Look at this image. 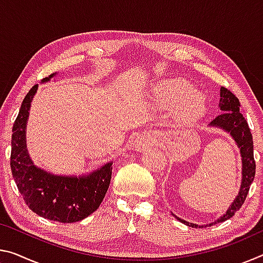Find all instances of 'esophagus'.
Listing matches in <instances>:
<instances>
[{
	"label": "esophagus",
	"instance_id": "esophagus-1",
	"mask_svg": "<svg viewBox=\"0 0 263 263\" xmlns=\"http://www.w3.org/2000/svg\"><path fill=\"white\" fill-rule=\"evenodd\" d=\"M153 141H154V136H151L147 138V139H144L141 142H139V147L140 146H147L148 144H151V142H153Z\"/></svg>",
	"mask_w": 263,
	"mask_h": 263
}]
</instances>
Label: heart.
<instances>
[{
    "instance_id": "heart-1",
    "label": "heart",
    "mask_w": 263,
    "mask_h": 263,
    "mask_svg": "<svg viewBox=\"0 0 263 263\" xmlns=\"http://www.w3.org/2000/svg\"><path fill=\"white\" fill-rule=\"evenodd\" d=\"M191 84L183 80H175L166 84L161 91V97L171 103L180 102L182 112L186 115L197 114L203 108V99L198 92H191Z\"/></svg>"
}]
</instances>
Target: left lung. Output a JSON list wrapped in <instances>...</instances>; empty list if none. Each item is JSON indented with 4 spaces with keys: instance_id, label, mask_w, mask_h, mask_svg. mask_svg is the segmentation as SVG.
<instances>
[{
    "instance_id": "1",
    "label": "left lung",
    "mask_w": 263,
    "mask_h": 263,
    "mask_svg": "<svg viewBox=\"0 0 263 263\" xmlns=\"http://www.w3.org/2000/svg\"><path fill=\"white\" fill-rule=\"evenodd\" d=\"M220 110L222 112L217 116L210 123V125L219 126L224 128L230 135L233 137V139L237 142V145L240 148V153H241L242 158V182L241 188H240L239 195L237 198L234 199L232 205L222 217L219 219L212 222L211 225H215L217 222H221L230 219L231 217L235 215V212L239 211V209L242 206V204L246 201V197L249 191V186H251L253 180L255 176V160H254V153H253V137L251 133V128L248 126V123L242 114L240 112V102L238 97L235 96L232 91L229 90L228 88L221 87L220 88ZM177 220H180L183 224L190 226V228H198V225L193 224V222H188L181 218L176 217ZM199 228H204V226H199Z\"/></svg>"
}]
</instances>
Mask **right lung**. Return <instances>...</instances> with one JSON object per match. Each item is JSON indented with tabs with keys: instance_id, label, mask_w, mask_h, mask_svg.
I'll return each mask as SVG.
<instances>
[{
	"instance_id": "add662e5",
	"label": "right lung",
	"mask_w": 263,
	"mask_h": 263,
	"mask_svg": "<svg viewBox=\"0 0 263 263\" xmlns=\"http://www.w3.org/2000/svg\"><path fill=\"white\" fill-rule=\"evenodd\" d=\"M53 75L44 79L50 80ZM38 84L22 102L18 116L12 126L10 167L20 193L30 210L46 219L75 222L99 209L111 180V162L86 177H62L47 174L34 167L25 145V125L30 103Z\"/></svg>"
}]
</instances>
